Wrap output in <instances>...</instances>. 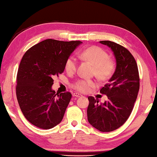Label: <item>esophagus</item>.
<instances>
[{
	"mask_svg": "<svg viewBox=\"0 0 157 157\" xmlns=\"http://www.w3.org/2000/svg\"><path fill=\"white\" fill-rule=\"evenodd\" d=\"M73 96H75V97H81L82 96V95L81 94H78V93H74L73 94Z\"/></svg>",
	"mask_w": 157,
	"mask_h": 157,
	"instance_id": "esophagus-1",
	"label": "esophagus"
}]
</instances>
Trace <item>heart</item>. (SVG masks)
<instances>
[{
	"mask_svg": "<svg viewBox=\"0 0 157 157\" xmlns=\"http://www.w3.org/2000/svg\"><path fill=\"white\" fill-rule=\"evenodd\" d=\"M80 57L94 66V74L100 79H108L112 75L115 64L109 59L108 53L104 50L97 46H92L84 50L80 54ZM78 62L75 57H71L67 59L65 64L66 71L68 74L76 72ZM96 82L94 79H81L73 84L74 89L82 93H87L96 86Z\"/></svg>",
	"mask_w": 157,
	"mask_h": 157,
	"instance_id": "obj_1",
	"label": "heart"
}]
</instances>
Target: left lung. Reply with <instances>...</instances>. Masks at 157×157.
<instances>
[{
	"label": "left lung",
	"instance_id": "obj_1",
	"mask_svg": "<svg viewBox=\"0 0 157 157\" xmlns=\"http://www.w3.org/2000/svg\"><path fill=\"white\" fill-rule=\"evenodd\" d=\"M100 44L109 47L116 58L115 72L100 89L108 100L103 104L89 96L87 109L89 123L102 132L116 130L125 123L131 114L139 91L140 79L134 57L125 48L115 42L101 41Z\"/></svg>",
	"mask_w": 157,
	"mask_h": 157
}]
</instances>
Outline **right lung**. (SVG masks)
Returning <instances> with one entry per match:
<instances>
[{
    "mask_svg": "<svg viewBox=\"0 0 157 157\" xmlns=\"http://www.w3.org/2000/svg\"><path fill=\"white\" fill-rule=\"evenodd\" d=\"M80 41L46 39L26 51L17 77V100L25 118L39 128L51 129L62 121L72 95L55 94L53 78L62 74Z\"/></svg>",
    "mask_w": 157,
    "mask_h": 157,
    "instance_id": "add662e5",
    "label": "right lung"
}]
</instances>
